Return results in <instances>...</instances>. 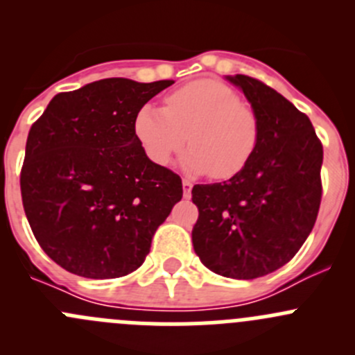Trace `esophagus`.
Listing matches in <instances>:
<instances>
[{
  "label": "esophagus",
  "mask_w": 355,
  "mask_h": 355,
  "mask_svg": "<svg viewBox=\"0 0 355 355\" xmlns=\"http://www.w3.org/2000/svg\"><path fill=\"white\" fill-rule=\"evenodd\" d=\"M182 189H184V196L185 198H191V192H192V184L189 180H185L184 178V182H182Z\"/></svg>",
  "instance_id": "obj_1"
}]
</instances>
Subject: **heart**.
I'll return each mask as SVG.
<instances>
[{
  "instance_id": "obj_1",
  "label": "heart",
  "mask_w": 355,
  "mask_h": 355,
  "mask_svg": "<svg viewBox=\"0 0 355 355\" xmlns=\"http://www.w3.org/2000/svg\"><path fill=\"white\" fill-rule=\"evenodd\" d=\"M134 134L146 156L168 164L192 142L182 163L192 173L232 178L252 159L259 142L256 113L218 80L191 82L164 99V108L144 105L135 113Z\"/></svg>"
}]
</instances>
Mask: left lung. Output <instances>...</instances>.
I'll return each mask as SVG.
<instances>
[{"label": "left lung", "mask_w": 355, "mask_h": 355, "mask_svg": "<svg viewBox=\"0 0 355 355\" xmlns=\"http://www.w3.org/2000/svg\"><path fill=\"white\" fill-rule=\"evenodd\" d=\"M227 80L256 113L259 142L230 180L194 185L192 244L213 273L252 280L287 264L309 237L321 202L323 146L309 118L280 92L247 75Z\"/></svg>", "instance_id": "8db88e82"}]
</instances>
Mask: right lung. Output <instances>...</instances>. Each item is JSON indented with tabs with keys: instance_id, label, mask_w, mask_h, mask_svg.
Instances as JSON below:
<instances>
[{
	"instance_id": "right-lung-1",
	"label": "right lung",
	"mask_w": 355,
	"mask_h": 355,
	"mask_svg": "<svg viewBox=\"0 0 355 355\" xmlns=\"http://www.w3.org/2000/svg\"><path fill=\"white\" fill-rule=\"evenodd\" d=\"M173 80L103 78L56 94L31 127L22 202L46 254L78 277L106 280L144 263L182 199L177 173L146 156L135 113Z\"/></svg>"
}]
</instances>
